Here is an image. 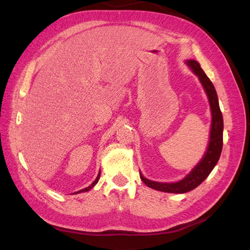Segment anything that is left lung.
Instances as JSON below:
<instances>
[{"instance_id": "8db88e82", "label": "left lung", "mask_w": 250, "mask_h": 250, "mask_svg": "<svg viewBox=\"0 0 250 250\" xmlns=\"http://www.w3.org/2000/svg\"><path fill=\"white\" fill-rule=\"evenodd\" d=\"M187 64L190 66L193 72L199 77L200 82L202 83V85L204 89H206V93L208 97L211 110V128L209 135V144L207 153L203 156L201 162L196 166L187 177H185L183 180L178 181V183H155V181L145 178L140 173L141 179L143 180L144 184L147 185L151 188H154V190L166 193H187L193 190L196 187H198L202 181L209 175V173L218 163L223 146V118L220 107H219L218 96L216 93L215 86L209 80V78L207 76L206 73L203 72L200 64L196 62V60H188Z\"/></svg>"}]
</instances>
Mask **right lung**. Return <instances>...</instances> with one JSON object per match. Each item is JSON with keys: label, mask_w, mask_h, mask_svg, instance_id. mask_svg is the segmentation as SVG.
Wrapping results in <instances>:
<instances>
[{"label": "right lung", "mask_w": 250, "mask_h": 250, "mask_svg": "<svg viewBox=\"0 0 250 250\" xmlns=\"http://www.w3.org/2000/svg\"><path fill=\"white\" fill-rule=\"evenodd\" d=\"M99 178H100V172H99V174H98V176H97V178L95 179V181H94V183L92 184V185H90L89 187H87V188H83V190H80L79 192H77V193H81V192H86V191H89L90 190V188H92L97 183H98V180H99ZM76 193V194H77Z\"/></svg>", "instance_id": "obj_1"}]
</instances>
